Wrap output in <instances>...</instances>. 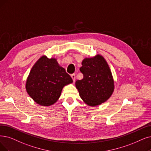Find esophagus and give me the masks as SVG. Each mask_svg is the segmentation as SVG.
I'll use <instances>...</instances> for the list:
<instances>
[{
	"label": "esophagus",
	"instance_id": "esophagus-1",
	"mask_svg": "<svg viewBox=\"0 0 151 151\" xmlns=\"http://www.w3.org/2000/svg\"><path fill=\"white\" fill-rule=\"evenodd\" d=\"M71 77H72V80H73V81H74V82H75V81H76V75H75V74H71Z\"/></svg>",
	"mask_w": 151,
	"mask_h": 151
}]
</instances>
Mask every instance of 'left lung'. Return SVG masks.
<instances>
[{
  "label": "left lung",
  "mask_w": 151,
  "mask_h": 151,
  "mask_svg": "<svg viewBox=\"0 0 151 151\" xmlns=\"http://www.w3.org/2000/svg\"><path fill=\"white\" fill-rule=\"evenodd\" d=\"M82 65L80 70L83 77L76 82V88L86 104L90 106L100 105L110 98L114 90L109 65L99 54L84 58Z\"/></svg>",
  "instance_id": "1"
}]
</instances>
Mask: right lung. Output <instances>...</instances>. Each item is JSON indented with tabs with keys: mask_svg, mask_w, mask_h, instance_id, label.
Returning <instances> with one entry per match:
<instances>
[{
	"mask_svg": "<svg viewBox=\"0 0 151 151\" xmlns=\"http://www.w3.org/2000/svg\"><path fill=\"white\" fill-rule=\"evenodd\" d=\"M73 82L70 76L55 58L41 56L30 70L25 84L27 92L41 106L55 104L64 86Z\"/></svg>",
	"mask_w": 151,
	"mask_h": 151,
	"instance_id": "1",
	"label": "right lung"
}]
</instances>
